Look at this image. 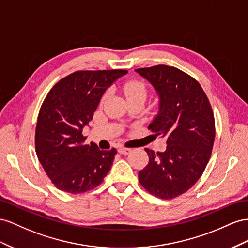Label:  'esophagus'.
<instances>
[{
	"label": "esophagus",
	"instance_id": "1",
	"mask_svg": "<svg viewBox=\"0 0 248 248\" xmlns=\"http://www.w3.org/2000/svg\"><path fill=\"white\" fill-rule=\"evenodd\" d=\"M118 153L122 154V155H128L131 153V148H126L124 146H119L118 147Z\"/></svg>",
	"mask_w": 248,
	"mask_h": 248
}]
</instances>
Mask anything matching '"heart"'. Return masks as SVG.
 Here are the masks:
<instances>
[{"instance_id":"b5f03b06","label":"heart","mask_w":248,"mask_h":248,"mask_svg":"<svg viewBox=\"0 0 248 248\" xmlns=\"http://www.w3.org/2000/svg\"><path fill=\"white\" fill-rule=\"evenodd\" d=\"M122 91L124 93L128 100H137V98H140V100L145 101V98L147 96V87L146 85L143 82L140 81H128L122 85ZM108 97V93H106L103 98L102 102H105L106 98Z\"/></svg>"}]
</instances>
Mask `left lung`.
<instances>
[{
  "mask_svg": "<svg viewBox=\"0 0 248 248\" xmlns=\"http://www.w3.org/2000/svg\"><path fill=\"white\" fill-rule=\"evenodd\" d=\"M135 72L159 97V111L148 125L166 139L165 152L145 148L148 164L138 173L148 192L164 200L185 193L199 181L211 157L215 122L200 83L179 68L155 65Z\"/></svg>",
  "mask_w": 248,
  "mask_h": 248,
  "instance_id": "obj_1",
  "label": "left lung"
}]
</instances>
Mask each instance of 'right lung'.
<instances>
[{
  "label": "right lung",
  "instance_id": "obj_1",
  "mask_svg": "<svg viewBox=\"0 0 248 248\" xmlns=\"http://www.w3.org/2000/svg\"><path fill=\"white\" fill-rule=\"evenodd\" d=\"M126 70H81L63 78L42 104L35 132L36 155L54 185L67 193L93 190L110 171L115 148L101 151L84 144L89 124L105 91Z\"/></svg>",
  "mask_w": 248,
  "mask_h": 248
}]
</instances>
